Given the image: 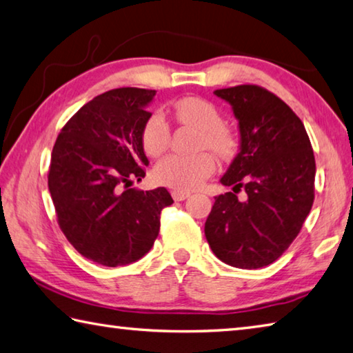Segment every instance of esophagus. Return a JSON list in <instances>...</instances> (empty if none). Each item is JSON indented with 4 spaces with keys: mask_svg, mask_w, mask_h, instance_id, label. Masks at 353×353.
Returning <instances> with one entry per match:
<instances>
[{
    "mask_svg": "<svg viewBox=\"0 0 353 353\" xmlns=\"http://www.w3.org/2000/svg\"><path fill=\"white\" fill-rule=\"evenodd\" d=\"M171 196H172V199H174V201H185V199L190 197V193H187V191L174 190V191H171Z\"/></svg>",
    "mask_w": 353,
    "mask_h": 353,
    "instance_id": "34e87169",
    "label": "esophagus"
}]
</instances>
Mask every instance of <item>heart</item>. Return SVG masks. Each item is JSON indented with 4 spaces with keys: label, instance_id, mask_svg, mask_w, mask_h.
Returning a JSON list of instances; mask_svg holds the SVG:
<instances>
[{
    "label": "heart",
    "instance_id": "1",
    "mask_svg": "<svg viewBox=\"0 0 353 353\" xmlns=\"http://www.w3.org/2000/svg\"><path fill=\"white\" fill-rule=\"evenodd\" d=\"M179 123L194 126L201 130L199 146H208L217 156L228 157L234 151V136L225 125L222 115L211 101L201 97H185L172 105ZM171 140L170 126L163 115L154 112L145 121L142 131L143 150L151 157H159L168 150ZM214 171V157L208 151H201L193 156L171 154L160 160L154 168V179L177 191L197 188Z\"/></svg>",
    "mask_w": 353,
    "mask_h": 353
}]
</instances>
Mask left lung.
<instances>
[{
  "mask_svg": "<svg viewBox=\"0 0 353 353\" xmlns=\"http://www.w3.org/2000/svg\"><path fill=\"white\" fill-rule=\"evenodd\" d=\"M239 121V152L221 183L233 191L214 197L205 236L222 262L261 268L294 241L315 197V156L303 121L267 89L241 85L214 91ZM246 190L239 201L236 192Z\"/></svg>",
  "mask_w": 353,
  "mask_h": 353,
  "instance_id": "8db88e82",
  "label": "left lung"
}]
</instances>
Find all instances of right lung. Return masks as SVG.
Returning a JSON list of instances; mask_svg holds the SVG:
<instances>
[{"label": "right lung", "mask_w": 353, "mask_h": 353, "mask_svg": "<svg viewBox=\"0 0 353 353\" xmlns=\"http://www.w3.org/2000/svg\"><path fill=\"white\" fill-rule=\"evenodd\" d=\"M156 91L112 89L81 106L63 126L50 157L48 185L59 225L85 258L128 265L150 252L166 188H131L145 177L142 131Z\"/></svg>", "instance_id": "right-lung-1"}]
</instances>
